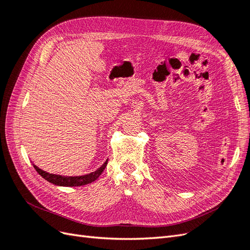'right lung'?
I'll use <instances>...</instances> for the list:
<instances>
[{"instance_id":"add662e5","label":"right lung","mask_w":250,"mask_h":250,"mask_svg":"<svg viewBox=\"0 0 250 250\" xmlns=\"http://www.w3.org/2000/svg\"><path fill=\"white\" fill-rule=\"evenodd\" d=\"M107 162H108V160L105 161V163L101 166V167L99 169H97L95 172H92L89 174H86V175H82V176L57 175V174L48 173L46 171L40 169L34 164H33V167L42 178L48 180L49 183H51L53 185L60 186V187H79V186L88 185L90 183H93V181H95L98 177L101 175V173L104 171L105 167L107 166Z\"/></svg>"}]
</instances>
